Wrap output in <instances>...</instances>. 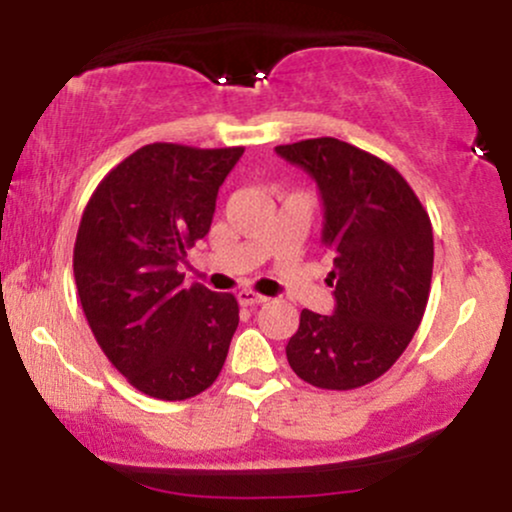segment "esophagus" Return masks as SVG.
Returning a JSON list of instances; mask_svg holds the SVG:
<instances>
[{
    "label": "esophagus",
    "instance_id": "esophagus-1",
    "mask_svg": "<svg viewBox=\"0 0 512 512\" xmlns=\"http://www.w3.org/2000/svg\"><path fill=\"white\" fill-rule=\"evenodd\" d=\"M264 301H267V296H262V293H255V291H250V289L238 291V303L240 305H248V308H252V305H260Z\"/></svg>",
    "mask_w": 512,
    "mask_h": 512
}]
</instances>
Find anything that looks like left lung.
Wrapping results in <instances>:
<instances>
[{
  "label": "left lung",
  "mask_w": 512,
  "mask_h": 512,
  "mask_svg": "<svg viewBox=\"0 0 512 512\" xmlns=\"http://www.w3.org/2000/svg\"><path fill=\"white\" fill-rule=\"evenodd\" d=\"M317 182L332 252L334 313L303 310L286 344L298 378L354 390L387 373L424 317L433 274V228L419 197L390 163L334 137L276 146Z\"/></svg>",
  "instance_id": "left-lung-1"
}]
</instances>
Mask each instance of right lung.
I'll return each mask as SVG.
<instances>
[{
    "label": "right lung",
    "instance_id": "add662e5",
    "mask_svg": "<svg viewBox=\"0 0 512 512\" xmlns=\"http://www.w3.org/2000/svg\"><path fill=\"white\" fill-rule=\"evenodd\" d=\"M243 146L146 144L96 187L74 243V279L93 337L144 395L180 402L219 378L238 301L185 286L178 264L209 233Z\"/></svg>",
    "mask_w": 512,
    "mask_h": 512
}]
</instances>
